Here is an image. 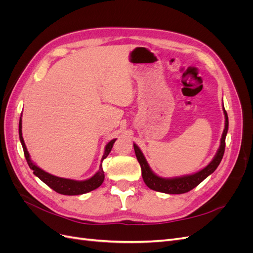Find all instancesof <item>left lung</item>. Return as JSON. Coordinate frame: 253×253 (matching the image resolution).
I'll list each match as a JSON object with an SVG mask.
<instances>
[{
    "mask_svg": "<svg viewBox=\"0 0 253 253\" xmlns=\"http://www.w3.org/2000/svg\"><path fill=\"white\" fill-rule=\"evenodd\" d=\"M223 110L225 114V128L220 138L219 149L217 150L215 156H214V158L212 159V162L208 166L205 167L203 170L198 171L195 174L181 176V177H174V178L159 177V176H157L151 170V168L149 167L147 160H145L142 152L134 143L135 154H136L137 160H138V163L141 167V174H142V178L145 185L152 190L158 191V192H163L167 194H182L194 189L196 186L200 185L205 178L208 177L210 174H212L214 171H215L216 168L221 162V158L224 156L225 147H226L225 140H226V135L228 132V126H229L227 112L225 108H223Z\"/></svg>",
    "mask_w": 253,
    "mask_h": 253,
    "instance_id": "1",
    "label": "left lung"
}]
</instances>
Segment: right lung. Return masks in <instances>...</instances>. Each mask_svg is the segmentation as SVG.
Wrapping results in <instances>:
<instances>
[{
	"mask_svg": "<svg viewBox=\"0 0 253 253\" xmlns=\"http://www.w3.org/2000/svg\"><path fill=\"white\" fill-rule=\"evenodd\" d=\"M19 135H20V141L22 143L23 151H24L26 162H27L30 169L34 171V174L36 176H38V177H39L44 183H46V185L49 188H51L53 191H56L57 193L63 194V195L84 194V193L90 192V191H93L102 185V182L104 180V172L102 170V160L108 157V155L110 154V152L113 148L114 142L116 141V139H113L105 145V150H104V154L101 159L100 168H99V171L93 176V177H90L89 179H86V180L78 181V180L62 178V177H58V176H55V175H51L47 172L43 171L42 169H40L39 167H37L32 162V159H30V156H29V153L26 149L24 139H23V136H22V119L21 118H20V122H19Z\"/></svg>",
	"mask_w": 253,
	"mask_h": 253,
	"instance_id": "obj_1",
	"label": "right lung"
}]
</instances>
